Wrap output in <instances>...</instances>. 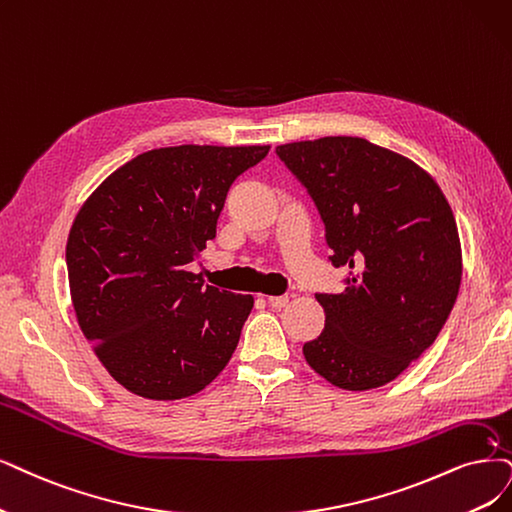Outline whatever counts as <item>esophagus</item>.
Listing matches in <instances>:
<instances>
[{
	"label": "esophagus",
	"mask_w": 512,
	"mask_h": 512,
	"mask_svg": "<svg viewBox=\"0 0 512 512\" xmlns=\"http://www.w3.org/2000/svg\"><path fill=\"white\" fill-rule=\"evenodd\" d=\"M268 304H270V308H274V310L285 308V306L289 304V295H270V297H268Z\"/></svg>",
	"instance_id": "esophagus-1"
}]
</instances>
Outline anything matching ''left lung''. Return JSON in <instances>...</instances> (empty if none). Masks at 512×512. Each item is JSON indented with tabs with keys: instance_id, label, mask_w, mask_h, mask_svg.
I'll return each mask as SVG.
<instances>
[{
	"instance_id": "8db88e82",
	"label": "left lung",
	"mask_w": 512,
	"mask_h": 512,
	"mask_svg": "<svg viewBox=\"0 0 512 512\" xmlns=\"http://www.w3.org/2000/svg\"><path fill=\"white\" fill-rule=\"evenodd\" d=\"M325 223L344 293H316L325 329L308 365L344 390L380 388L426 352L456 304L462 249L441 187L411 160L358 137L276 147Z\"/></svg>"
}]
</instances>
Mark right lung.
Segmentation results:
<instances>
[{
  "mask_svg": "<svg viewBox=\"0 0 512 512\" xmlns=\"http://www.w3.org/2000/svg\"><path fill=\"white\" fill-rule=\"evenodd\" d=\"M270 145H179L120 166L75 217L67 274L78 323L113 380L154 401L192 396L230 361L251 295L189 263L217 234L227 189Z\"/></svg>",
  "mask_w": 512,
  "mask_h": 512,
  "instance_id": "obj_1",
  "label": "right lung"
}]
</instances>
